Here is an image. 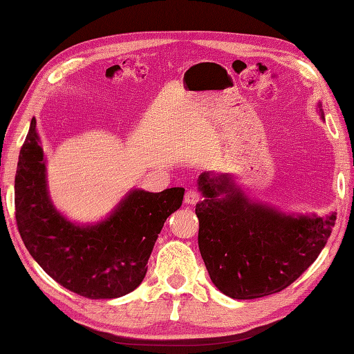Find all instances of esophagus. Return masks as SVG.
<instances>
[{
  "label": "esophagus",
  "instance_id": "34e87169",
  "mask_svg": "<svg viewBox=\"0 0 354 354\" xmlns=\"http://www.w3.org/2000/svg\"><path fill=\"white\" fill-rule=\"evenodd\" d=\"M184 201H185V204H190V205L196 204L198 201H201V195H199V192H198V190H193V189H190L189 192L185 193Z\"/></svg>",
  "mask_w": 354,
  "mask_h": 354
}]
</instances>
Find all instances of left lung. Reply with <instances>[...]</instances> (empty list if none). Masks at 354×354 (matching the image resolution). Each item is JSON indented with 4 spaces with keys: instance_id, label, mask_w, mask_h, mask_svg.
<instances>
[{
    "instance_id": "obj_1",
    "label": "left lung",
    "mask_w": 354,
    "mask_h": 354,
    "mask_svg": "<svg viewBox=\"0 0 354 354\" xmlns=\"http://www.w3.org/2000/svg\"><path fill=\"white\" fill-rule=\"evenodd\" d=\"M319 113L324 118V110ZM198 244L210 279L233 299L278 293L313 264L327 244L336 213L286 214L252 201L230 175L198 179Z\"/></svg>"
}]
</instances>
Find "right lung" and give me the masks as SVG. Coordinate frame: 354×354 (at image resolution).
<instances>
[{"label":"right lung","instance_id":"1","mask_svg":"<svg viewBox=\"0 0 354 354\" xmlns=\"http://www.w3.org/2000/svg\"><path fill=\"white\" fill-rule=\"evenodd\" d=\"M184 189L131 190L107 219L80 225L62 216L48 198L46 159L32 118L15 175L18 232L32 258L71 292L113 299L140 286L162 225L183 204Z\"/></svg>","mask_w":354,"mask_h":354}]
</instances>
